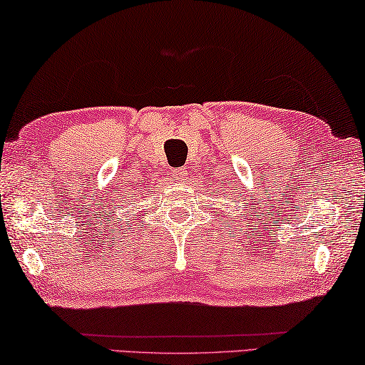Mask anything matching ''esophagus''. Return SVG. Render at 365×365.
<instances>
[{"label": "esophagus", "instance_id": "1", "mask_svg": "<svg viewBox=\"0 0 365 365\" xmlns=\"http://www.w3.org/2000/svg\"><path fill=\"white\" fill-rule=\"evenodd\" d=\"M186 176H187V173H186V170H184V168L173 171V178H175L176 181H184V179H186Z\"/></svg>", "mask_w": 365, "mask_h": 365}]
</instances>
